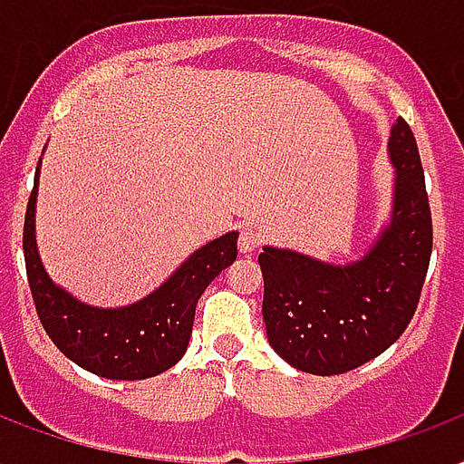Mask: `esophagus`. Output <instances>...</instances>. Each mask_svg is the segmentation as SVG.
Here are the masks:
<instances>
[{
	"instance_id": "34e87169",
	"label": "esophagus",
	"mask_w": 464,
	"mask_h": 464,
	"mask_svg": "<svg viewBox=\"0 0 464 464\" xmlns=\"http://www.w3.org/2000/svg\"><path fill=\"white\" fill-rule=\"evenodd\" d=\"M261 242H264V232L258 227H242V232H239V251L242 254H251L254 249H258L261 246Z\"/></svg>"
}]
</instances>
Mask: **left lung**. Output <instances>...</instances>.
Here are the masks:
<instances>
[{
	"mask_svg": "<svg viewBox=\"0 0 464 464\" xmlns=\"http://www.w3.org/2000/svg\"><path fill=\"white\" fill-rule=\"evenodd\" d=\"M390 227L368 256L348 266L266 246L264 322L276 353L312 375H341L392 346L414 317L433 249L429 193L414 132L397 118Z\"/></svg>",
	"mask_w": 464,
	"mask_h": 464,
	"instance_id": "1",
	"label": "left lung"
}]
</instances>
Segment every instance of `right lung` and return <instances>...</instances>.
<instances>
[{
    "label": "right lung",
    "instance_id": "add662e5",
    "mask_svg": "<svg viewBox=\"0 0 464 464\" xmlns=\"http://www.w3.org/2000/svg\"><path fill=\"white\" fill-rule=\"evenodd\" d=\"M35 191L38 176L24 220V256L35 312L53 343L70 361L111 380L154 378L176 365L191 339L203 290L237 258V232L186 258V264L145 300L121 310H99L55 288L43 271L34 235Z\"/></svg>",
    "mask_w": 464,
    "mask_h": 464
}]
</instances>
